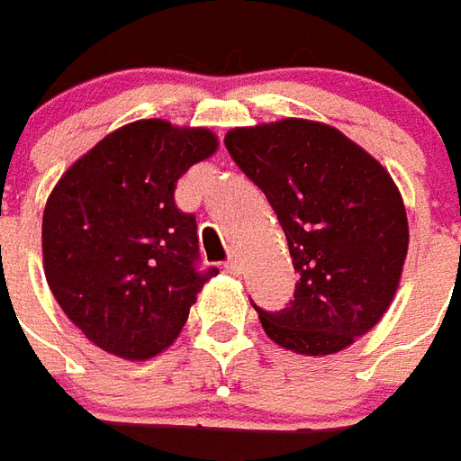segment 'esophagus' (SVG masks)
Masks as SVG:
<instances>
[{"label":"esophagus","mask_w":461,"mask_h":461,"mask_svg":"<svg viewBox=\"0 0 461 461\" xmlns=\"http://www.w3.org/2000/svg\"><path fill=\"white\" fill-rule=\"evenodd\" d=\"M224 269H227L230 275H240V259H237V254H230V259L224 262Z\"/></svg>","instance_id":"esophagus-1"}]
</instances>
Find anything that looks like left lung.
Wrapping results in <instances>:
<instances>
[{"mask_svg":"<svg viewBox=\"0 0 461 461\" xmlns=\"http://www.w3.org/2000/svg\"><path fill=\"white\" fill-rule=\"evenodd\" d=\"M224 147L276 212L299 282L267 337L307 357L342 352L382 320L407 257L399 189L342 131L307 119L231 130Z\"/></svg>","mask_w":461,"mask_h":461,"instance_id":"left-lung-1","label":"left lung"}]
</instances>
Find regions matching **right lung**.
Instances as JSON below:
<instances>
[{
    "mask_svg": "<svg viewBox=\"0 0 461 461\" xmlns=\"http://www.w3.org/2000/svg\"><path fill=\"white\" fill-rule=\"evenodd\" d=\"M217 149L209 130L131 122L74 162L41 220L44 275L89 342L149 359L179 337L197 292V217L175 202L179 176Z\"/></svg>",
    "mask_w": 461,
    "mask_h": 461,
    "instance_id": "add662e5",
    "label": "right lung"
}]
</instances>
